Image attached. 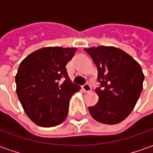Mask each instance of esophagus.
<instances>
[{"instance_id":"obj_1","label":"esophagus","mask_w":153,"mask_h":153,"mask_svg":"<svg viewBox=\"0 0 153 153\" xmlns=\"http://www.w3.org/2000/svg\"><path fill=\"white\" fill-rule=\"evenodd\" d=\"M82 89L84 90V92L88 93V92L91 91V85H90L88 82H87L84 85H82Z\"/></svg>"}]
</instances>
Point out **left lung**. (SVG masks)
<instances>
[{
    "label": "left lung",
    "instance_id": "obj_1",
    "mask_svg": "<svg viewBox=\"0 0 153 153\" xmlns=\"http://www.w3.org/2000/svg\"><path fill=\"white\" fill-rule=\"evenodd\" d=\"M98 69L99 101L88 111L94 119L105 124L123 121L133 111L143 89L144 74L139 63L115 47L84 48Z\"/></svg>",
    "mask_w": 153,
    "mask_h": 153
}]
</instances>
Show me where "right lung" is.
Instances as JSON below:
<instances>
[{"mask_svg":"<svg viewBox=\"0 0 153 153\" xmlns=\"http://www.w3.org/2000/svg\"><path fill=\"white\" fill-rule=\"evenodd\" d=\"M76 48L48 47L21 62L15 76L16 92L30 119L42 127H53L66 119L69 101L80 89L69 78L66 65Z\"/></svg>","mask_w":153,"mask_h":153,"instance_id":"right-lung-1","label":"right lung"}]
</instances>
